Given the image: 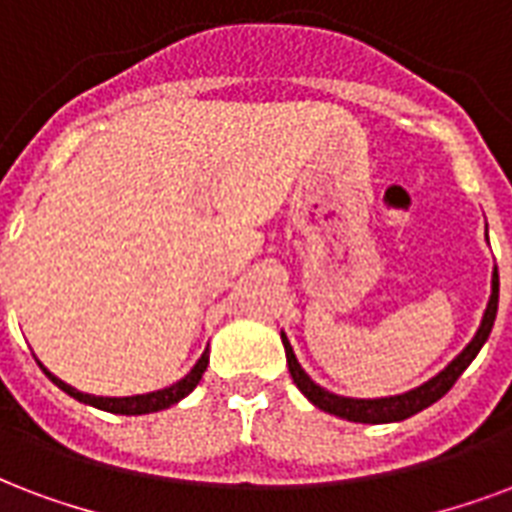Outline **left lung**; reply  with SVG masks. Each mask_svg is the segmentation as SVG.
<instances>
[{
    "label": "left lung",
    "instance_id": "8db88e82",
    "mask_svg": "<svg viewBox=\"0 0 512 512\" xmlns=\"http://www.w3.org/2000/svg\"><path fill=\"white\" fill-rule=\"evenodd\" d=\"M497 305H499V272L494 267V275H491V297L489 305H486V313H483V321H480L478 332L470 340V345L456 356V359L445 367L443 372H437L432 380H426L424 386L413 388V391H405V394H397V397H380V399H353V397H340V394H332L315 383L302 364L294 356V348L288 343V337L280 332V340H283V348H286V361L288 372L297 383V388L305 394L315 407H321L324 413H332L337 418H345V421H356V424H391V421H405V418L416 416L424 407L434 405L437 399H443L448 391L453 388V383L459 380V375L472 364V359L478 356V351L483 348V343L489 340L491 326H494V318H497Z\"/></svg>",
    "mask_w": 512,
    "mask_h": 512
}]
</instances>
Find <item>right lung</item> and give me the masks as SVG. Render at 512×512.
I'll return each instance as SVG.
<instances>
[{"label": "right lung", "mask_w": 512, "mask_h": 512, "mask_svg": "<svg viewBox=\"0 0 512 512\" xmlns=\"http://www.w3.org/2000/svg\"><path fill=\"white\" fill-rule=\"evenodd\" d=\"M207 361H210V353H202V359L191 367V372H188L186 378H180L178 383H172V386L161 388V391H151V394H134V397H94V394H83V391H78V388H72L69 383H64V380H59L53 372H48L45 367H42V372L48 375V378L56 383V386L61 388V391H67L69 397L78 399V402H83V405H91V407H99V410H107V413H118V416H145V413H159V410H167V407H172L175 402H180L183 397H188L194 388H197V383L202 380V375H205L207 370Z\"/></svg>", "instance_id": "obj_1"}]
</instances>
